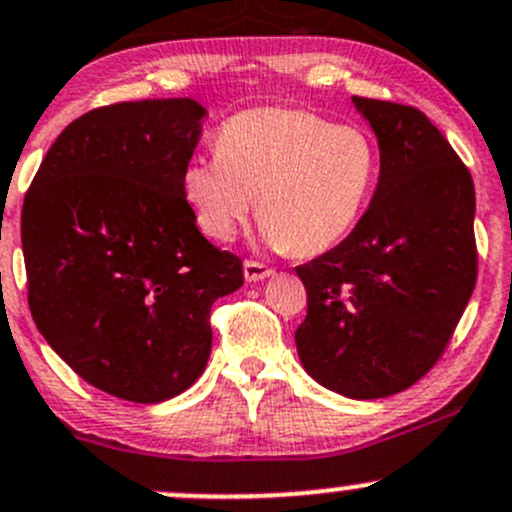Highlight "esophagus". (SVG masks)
Here are the masks:
<instances>
[{
    "instance_id": "esophagus-1",
    "label": "esophagus",
    "mask_w": 512,
    "mask_h": 512,
    "mask_svg": "<svg viewBox=\"0 0 512 512\" xmlns=\"http://www.w3.org/2000/svg\"><path fill=\"white\" fill-rule=\"evenodd\" d=\"M242 270H245L247 282H262V280H267L270 275H275V270H272V267L262 265V262H255V260H245Z\"/></svg>"
}]
</instances>
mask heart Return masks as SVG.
Returning a JSON list of instances; mask_svg holds the SVG:
<instances>
[{
	"label": "heart",
	"instance_id": "obj_1",
	"mask_svg": "<svg viewBox=\"0 0 512 512\" xmlns=\"http://www.w3.org/2000/svg\"><path fill=\"white\" fill-rule=\"evenodd\" d=\"M379 173L376 143L356 126L289 108H252L218 133V153L183 170V195L205 235L232 237L252 213L275 250L319 255L359 223Z\"/></svg>",
	"mask_w": 512,
	"mask_h": 512
}]
</instances>
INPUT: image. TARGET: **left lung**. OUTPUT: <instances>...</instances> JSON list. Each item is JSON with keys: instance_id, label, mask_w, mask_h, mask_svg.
Returning a JSON list of instances; mask_svg holds the SVG:
<instances>
[{"instance_id": "left-lung-1", "label": "left lung", "mask_w": 512, "mask_h": 512, "mask_svg": "<svg viewBox=\"0 0 512 512\" xmlns=\"http://www.w3.org/2000/svg\"><path fill=\"white\" fill-rule=\"evenodd\" d=\"M352 101L379 143V183L349 237L297 267L294 342L314 381L366 401L409 389L446 349L476 287V190L418 108Z\"/></svg>"}]
</instances>
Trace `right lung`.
<instances>
[{
	"instance_id": "1",
	"label": "right lung",
	"mask_w": 512,
	"mask_h": 512,
	"mask_svg": "<svg viewBox=\"0 0 512 512\" xmlns=\"http://www.w3.org/2000/svg\"><path fill=\"white\" fill-rule=\"evenodd\" d=\"M203 118L193 98L84 113L24 198L36 329L81 379L133 404L195 384L213 347L210 307L242 287V260L205 240L183 195Z\"/></svg>"
}]
</instances>
